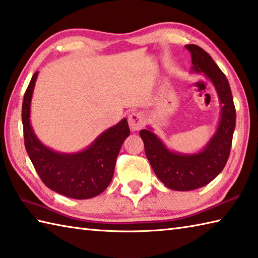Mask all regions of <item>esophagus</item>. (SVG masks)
Here are the masks:
<instances>
[{
  "label": "esophagus",
  "mask_w": 258,
  "mask_h": 258,
  "mask_svg": "<svg viewBox=\"0 0 258 258\" xmlns=\"http://www.w3.org/2000/svg\"><path fill=\"white\" fill-rule=\"evenodd\" d=\"M145 124V118L142 113H132L128 116V125L130 128L135 132V131L141 130Z\"/></svg>",
  "instance_id": "obj_1"
}]
</instances>
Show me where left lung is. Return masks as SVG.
Masks as SVG:
<instances>
[{
  "instance_id": "1",
  "label": "left lung",
  "mask_w": 258,
  "mask_h": 258,
  "mask_svg": "<svg viewBox=\"0 0 258 258\" xmlns=\"http://www.w3.org/2000/svg\"><path fill=\"white\" fill-rule=\"evenodd\" d=\"M191 52V73L204 74L214 85L220 104V118L215 133L203 149L195 153L170 150L152 127L141 130L146 158L161 182L171 190L190 191L211 182L225 168L230 153L236 125L233 95L224 73L203 48L185 45Z\"/></svg>"
}]
</instances>
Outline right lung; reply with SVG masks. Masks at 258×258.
<instances>
[{"mask_svg": "<svg viewBox=\"0 0 258 258\" xmlns=\"http://www.w3.org/2000/svg\"><path fill=\"white\" fill-rule=\"evenodd\" d=\"M38 72L32 76L22 104L24 145L29 158L49 189L73 199L94 198L102 194L113 179L116 159L130 135L127 119L123 118L104 131L79 152L63 153L50 149L38 139L30 120Z\"/></svg>", "mask_w": 258, "mask_h": 258, "instance_id": "right-lung-1", "label": "right lung"}]
</instances>
